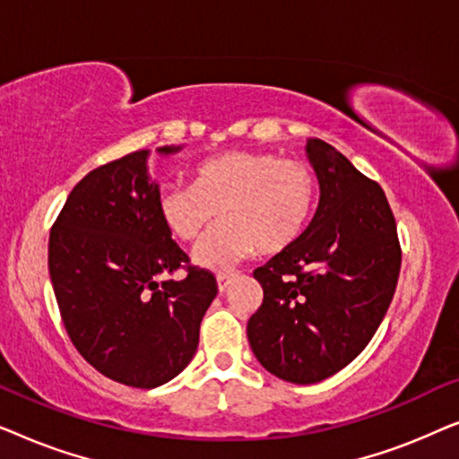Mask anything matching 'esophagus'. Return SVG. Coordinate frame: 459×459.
I'll return each mask as SVG.
<instances>
[{
    "instance_id": "esophagus-1",
    "label": "esophagus",
    "mask_w": 459,
    "mask_h": 459,
    "mask_svg": "<svg viewBox=\"0 0 459 459\" xmlns=\"http://www.w3.org/2000/svg\"><path fill=\"white\" fill-rule=\"evenodd\" d=\"M231 280H234V275L231 273H219L217 275V286H219V292H223L225 288L231 284Z\"/></svg>"
}]
</instances>
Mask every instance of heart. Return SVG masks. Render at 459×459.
<instances>
[{
    "instance_id": "heart-1",
    "label": "heart",
    "mask_w": 459,
    "mask_h": 459,
    "mask_svg": "<svg viewBox=\"0 0 459 459\" xmlns=\"http://www.w3.org/2000/svg\"><path fill=\"white\" fill-rule=\"evenodd\" d=\"M317 204V175L303 160L273 152L231 150L192 169V186L159 190L156 209L165 228L192 242L221 215L194 248V261L225 272L256 248L263 255L292 247L309 228Z\"/></svg>"
}]
</instances>
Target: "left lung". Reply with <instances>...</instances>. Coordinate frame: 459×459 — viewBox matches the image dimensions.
I'll return each instance as SVG.
<instances>
[{"label": "left lung", "mask_w": 459, "mask_h": 459, "mask_svg": "<svg viewBox=\"0 0 459 459\" xmlns=\"http://www.w3.org/2000/svg\"><path fill=\"white\" fill-rule=\"evenodd\" d=\"M319 206L305 234L255 269L263 303L248 319L261 366L313 385L366 349L397 288L401 244L385 190L334 146L311 137Z\"/></svg>", "instance_id": "8db88e82"}]
</instances>
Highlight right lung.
Here are the masks:
<instances>
[{
    "label": "right lung",
    "instance_id": "obj_1",
    "mask_svg": "<svg viewBox=\"0 0 459 459\" xmlns=\"http://www.w3.org/2000/svg\"><path fill=\"white\" fill-rule=\"evenodd\" d=\"M146 156L137 150L87 173L54 221L48 250L74 349L106 378L134 388L165 385L192 361L217 294L215 275L190 265L160 221ZM178 268L186 269L184 281L161 279Z\"/></svg>",
    "mask_w": 459,
    "mask_h": 459
}]
</instances>
